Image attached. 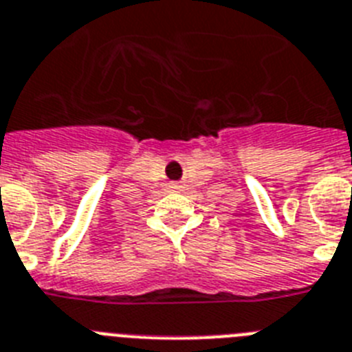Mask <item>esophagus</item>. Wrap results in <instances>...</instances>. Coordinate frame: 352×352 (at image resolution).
<instances>
[{
    "label": "esophagus",
    "instance_id": "34e87169",
    "mask_svg": "<svg viewBox=\"0 0 352 352\" xmlns=\"http://www.w3.org/2000/svg\"><path fill=\"white\" fill-rule=\"evenodd\" d=\"M170 188H172V189H179V188H180V186H179V184H177V182H172V184H170Z\"/></svg>",
    "mask_w": 352,
    "mask_h": 352
}]
</instances>
